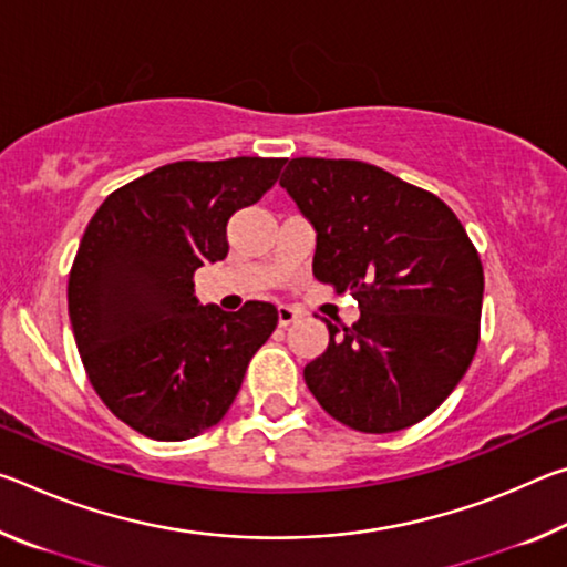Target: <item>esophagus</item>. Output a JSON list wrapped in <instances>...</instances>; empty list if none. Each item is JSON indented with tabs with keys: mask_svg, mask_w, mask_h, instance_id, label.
Wrapping results in <instances>:
<instances>
[{
	"mask_svg": "<svg viewBox=\"0 0 567 567\" xmlns=\"http://www.w3.org/2000/svg\"><path fill=\"white\" fill-rule=\"evenodd\" d=\"M297 318H300V310H295V307L290 305L277 307V322H280V328H287V324H292Z\"/></svg>",
	"mask_w": 567,
	"mask_h": 567,
	"instance_id": "obj_1",
	"label": "esophagus"
}]
</instances>
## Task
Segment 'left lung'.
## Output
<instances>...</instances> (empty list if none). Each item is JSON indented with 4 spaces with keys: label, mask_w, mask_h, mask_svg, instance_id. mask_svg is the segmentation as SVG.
Here are the masks:
<instances>
[{
    "label": "left lung",
    "mask_w": 567,
    "mask_h": 567,
    "mask_svg": "<svg viewBox=\"0 0 567 567\" xmlns=\"http://www.w3.org/2000/svg\"><path fill=\"white\" fill-rule=\"evenodd\" d=\"M280 185L318 233L312 275L352 292V328L305 368L322 410L398 433L443 405L475 358L483 265L443 199L358 159L297 157Z\"/></svg>",
    "instance_id": "left-lung-1"
}]
</instances>
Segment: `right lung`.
Listing matches in <instances>:
<instances>
[{
    "label": "right lung",
    "instance_id": "right-lung-1",
    "mask_svg": "<svg viewBox=\"0 0 567 567\" xmlns=\"http://www.w3.org/2000/svg\"><path fill=\"white\" fill-rule=\"evenodd\" d=\"M285 159L175 162L114 189L76 249L66 300L92 388L152 440L195 437L233 405L277 328L270 302L199 305L192 277L227 257V223L270 189Z\"/></svg>",
    "mask_w": 567,
    "mask_h": 567
}]
</instances>
